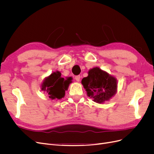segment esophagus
Returning <instances> with one entry per match:
<instances>
[{
	"instance_id": "esophagus-1",
	"label": "esophagus",
	"mask_w": 154,
	"mask_h": 154,
	"mask_svg": "<svg viewBox=\"0 0 154 154\" xmlns=\"http://www.w3.org/2000/svg\"><path fill=\"white\" fill-rule=\"evenodd\" d=\"M80 78H81V76H80V75L76 76H75V80H76L77 82H80Z\"/></svg>"
}]
</instances>
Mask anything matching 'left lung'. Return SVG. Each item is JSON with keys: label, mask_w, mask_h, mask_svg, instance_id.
<instances>
[{"label": "left lung", "mask_w": 154, "mask_h": 154, "mask_svg": "<svg viewBox=\"0 0 154 154\" xmlns=\"http://www.w3.org/2000/svg\"><path fill=\"white\" fill-rule=\"evenodd\" d=\"M82 83L88 96L98 103L109 100L116 94L117 88L116 78L97 67L91 69L88 76L82 79Z\"/></svg>", "instance_id": "8db88e82"}]
</instances>
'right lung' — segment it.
<instances>
[{"label":"right lung","mask_w":154,"mask_h":154,"mask_svg":"<svg viewBox=\"0 0 154 154\" xmlns=\"http://www.w3.org/2000/svg\"><path fill=\"white\" fill-rule=\"evenodd\" d=\"M71 80V78H68L66 80L61 77V73L58 71L53 72L45 79L42 90L47 92L52 100L61 99L65 96V92L67 89Z\"/></svg>","instance_id":"right-lung-1"}]
</instances>
